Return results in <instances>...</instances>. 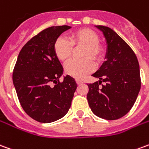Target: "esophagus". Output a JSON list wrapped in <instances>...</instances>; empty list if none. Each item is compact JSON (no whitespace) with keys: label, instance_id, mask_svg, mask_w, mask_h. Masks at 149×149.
<instances>
[{"label":"esophagus","instance_id":"1","mask_svg":"<svg viewBox=\"0 0 149 149\" xmlns=\"http://www.w3.org/2000/svg\"><path fill=\"white\" fill-rule=\"evenodd\" d=\"M76 81L77 83V85H81V84H83V81H82V80H80V79H77Z\"/></svg>","mask_w":149,"mask_h":149}]
</instances>
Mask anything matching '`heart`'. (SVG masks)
I'll list each match as a JSON object with an SVG mask.
<instances>
[{"instance_id":"obj_1","label":"heart","mask_w":149,"mask_h":149,"mask_svg":"<svg viewBox=\"0 0 149 149\" xmlns=\"http://www.w3.org/2000/svg\"><path fill=\"white\" fill-rule=\"evenodd\" d=\"M98 42L99 36L95 31L89 28H81L71 32L68 40L63 37L57 38L53 45V51L58 60L66 63L71 58L73 47H84L82 57L85 59L71 60L65 66L66 74L81 79L94 70L93 59L99 63L103 59L104 48Z\"/></svg>"}]
</instances>
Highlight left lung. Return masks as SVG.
Here are the masks:
<instances>
[{
    "mask_svg": "<svg viewBox=\"0 0 149 149\" xmlns=\"http://www.w3.org/2000/svg\"><path fill=\"white\" fill-rule=\"evenodd\" d=\"M97 27L107 39V60L92 75L99 81L87 84V100L95 115L114 120L127 114L136 102L141 85L140 66L133 50L116 32L104 26Z\"/></svg>",
    "mask_w": 149,
    "mask_h": 149,
    "instance_id": "obj_1",
    "label": "left lung"
}]
</instances>
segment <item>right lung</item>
I'll list each match as a JSON object with an SVG mask.
<instances>
[{"mask_svg": "<svg viewBox=\"0 0 149 149\" xmlns=\"http://www.w3.org/2000/svg\"><path fill=\"white\" fill-rule=\"evenodd\" d=\"M70 28L51 26L35 35L22 48L13 68V85L21 106L40 123L63 118L77 87L70 76L60 81L64 68L53 51L56 39Z\"/></svg>", "mask_w": 149, "mask_h": 149, "instance_id": "add662e5", "label": "right lung"}]
</instances>
